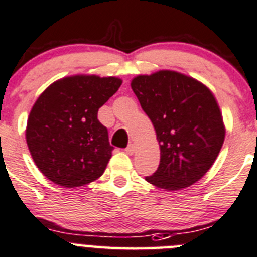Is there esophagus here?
<instances>
[{"label":"esophagus","instance_id":"obj_1","mask_svg":"<svg viewBox=\"0 0 257 257\" xmlns=\"http://www.w3.org/2000/svg\"><path fill=\"white\" fill-rule=\"evenodd\" d=\"M125 152L128 154H133L134 152H136V146H134V144H129V146L125 148Z\"/></svg>","mask_w":257,"mask_h":257}]
</instances>
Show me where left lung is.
<instances>
[{
  "instance_id": "obj_1",
  "label": "left lung",
  "mask_w": 257,
  "mask_h": 257,
  "mask_svg": "<svg viewBox=\"0 0 257 257\" xmlns=\"http://www.w3.org/2000/svg\"><path fill=\"white\" fill-rule=\"evenodd\" d=\"M131 86L153 124L161 149L158 169L146 181L166 191L200 181L215 163L226 134L212 91L173 70L138 75Z\"/></svg>"
}]
</instances>
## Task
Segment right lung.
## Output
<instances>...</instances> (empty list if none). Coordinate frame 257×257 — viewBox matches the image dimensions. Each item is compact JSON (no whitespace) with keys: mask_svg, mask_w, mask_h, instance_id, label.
I'll return each mask as SVG.
<instances>
[{"mask_svg":"<svg viewBox=\"0 0 257 257\" xmlns=\"http://www.w3.org/2000/svg\"><path fill=\"white\" fill-rule=\"evenodd\" d=\"M121 83L115 76L78 74L59 79L42 91L27 119L26 142L47 179L75 188L104 173L113 147L98 110Z\"/></svg>","mask_w":257,"mask_h":257,"instance_id":"1","label":"right lung"}]
</instances>
